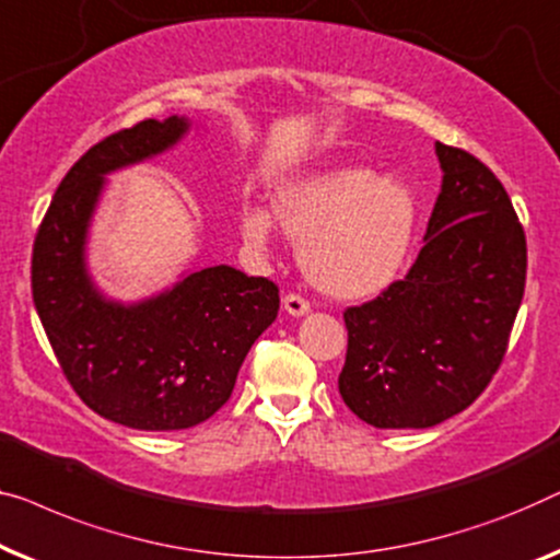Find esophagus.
I'll use <instances>...</instances> for the list:
<instances>
[{"label": "esophagus", "mask_w": 560, "mask_h": 560, "mask_svg": "<svg viewBox=\"0 0 560 560\" xmlns=\"http://www.w3.org/2000/svg\"><path fill=\"white\" fill-rule=\"evenodd\" d=\"M282 305H285V311L290 315H305L307 311H311V303L300 295V293H288L285 298H282Z\"/></svg>", "instance_id": "34e87169"}]
</instances>
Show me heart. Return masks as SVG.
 I'll return each instance as SVG.
<instances>
[{"label":"heart","mask_w":560,"mask_h":560,"mask_svg":"<svg viewBox=\"0 0 560 560\" xmlns=\"http://www.w3.org/2000/svg\"><path fill=\"white\" fill-rule=\"evenodd\" d=\"M275 220L300 245V265L323 293L355 300L376 295L407 262L417 230V199L407 182L359 166L295 182L272 201ZM242 237L270 245V220L247 209Z\"/></svg>","instance_id":"b5f03b06"}]
</instances>
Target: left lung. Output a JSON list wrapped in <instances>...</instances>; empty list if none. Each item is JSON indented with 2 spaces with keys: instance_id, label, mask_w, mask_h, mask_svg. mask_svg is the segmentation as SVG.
Wrapping results in <instances>:
<instances>
[{
  "instance_id": "1",
  "label": "left lung",
  "mask_w": 560,
  "mask_h": 560,
  "mask_svg": "<svg viewBox=\"0 0 560 560\" xmlns=\"http://www.w3.org/2000/svg\"><path fill=\"white\" fill-rule=\"evenodd\" d=\"M442 191L424 247L401 280L343 311L338 392L378 429H424L459 415L505 359L525 290L528 245L495 174L436 143Z\"/></svg>"
}]
</instances>
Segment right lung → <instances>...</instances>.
<instances>
[{"label": "right lung", "instance_id": "add662e5", "mask_svg": "<svg viewBox=\"0 0 560 560\" xmlns=\"http://www.w3.org/2000/svg\"><path fill=\"white\" fill-rule=\"evenodd\" d=\"M184 131L186 120L172 116L105 136L65 174L32 245V300L72 392L95 415L145 432L186 429L220 411L280 307L272 280L226 265L128 307L103 300L88 280L85 230L103 176L168 149Z\"/></svg>", "mask_w": 560, "mask_h": 560}]
</instances>
